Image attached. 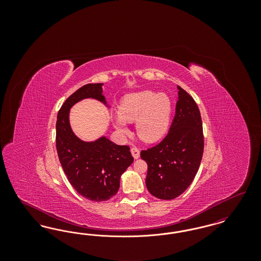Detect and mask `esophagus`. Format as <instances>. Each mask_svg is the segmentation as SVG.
Returning a JSON list of instances; mask_svg holds the SVG:
<instances>
[{
	"label": "esophagus",
	"instance_id": "obj_1",
	"mask_svg": "<svg viewBox=\"0 0 261 261\" xmlns=\"http://www.w3.org/2000/svg\"><path fill=\"white\" fill-rule=\"evenodd\" d=\"M131 153H132V155H133V158H134L135 160L140 158V150H139L138 148H135V147L132 148V149H131Z\"/></svg>",
	"mask_w": 261,
	"mask_h": 261
}]
</instances>
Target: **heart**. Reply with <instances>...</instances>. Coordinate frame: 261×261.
<instances>
[{
  "label": "heart",
  "instance_id": "b5f03b06",
  "mask_svg": "<svg viewBox=\"0 0 261 261\" xmlns=\"http://www.w3.org/2000/svg\"><path fill=\"white\" fill-rule=\"evenodd\" d=\"M171 111V99L165 93L149 90L131 93L121 99L113 125L119 134L126 136L129 129L124 122L136 121L138 137L146 143H154L165 134Z\"/></svg>",
  "mask_w": 261,
  "mask_h": 261
}]
</instances>
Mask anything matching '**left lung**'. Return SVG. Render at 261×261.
I'll return each instance as SVG.
<instances>
[{
    "label": "left lung",
    "instance_id": "obj_1",
    "mask_svg": "<svg viewBox=\"0 0 261 261\" xmlns=\"http://www.w3.org/2000/svg\"><path fill=\"white\" fill-rule=\"evenodd\" d=\"M178 100L169 132L141 158L148 164L146 186L161 199L182 195L199 170L203 153L202 122L199 108L184 89L177 86Z\"/></svg>",
    "mask_w": 261,
    "mask_h": 261
}]
</instances>
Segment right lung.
Segmentation results:
<instances>
[{
  "label": "right lung",
  "mask_w": 261,
  "mask_h": 261,
  "mask_svg": "<svg viewBox=\"0 0 261 261\" xmlns=\"http://www.w3.org/2000/svg\"><path fill=\"white\" fill-rule=\"evenodd\" d=\"M102 83L87 84L68 97L58 113L57 150L69 183L84 198L105 201L118 192L120 177L134 162L128 146H118L107 137L85 142L76 136L69 122V111L84 99H98L106 107Z\"/></svg>",
  "instance_id": "obj_1"
}]
</instances>
